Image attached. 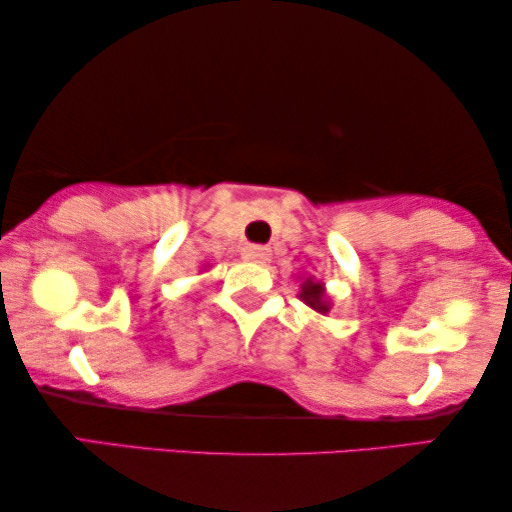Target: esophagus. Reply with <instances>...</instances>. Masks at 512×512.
<instances>
[{
  "label": "esophagus",
  "instance_id": "obj_1",
  "mask_svg": "<svg viewBox=\"0 0 512 512\" xmlns=\"http://www.w3.org/2000/svg\"><path fill=\"white\" fill-rule=\"evenodd\" d=\"M241 255H243V260H248V262L264 264L269 260V248H264V245H245Z\"/></svg>",
  "mask_w": 512,
  "mask_h": 512
}]
</instances>
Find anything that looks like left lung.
I'll list each match as a JSON object with an SVG mask.
<instances>
[{
	"label": "left lung",
	"instance_id": "1",
	"mask_svg": "<svg viewBox=\"0 0 512 512\" xmlns=\"http://www.w3.org/2000/svg\"><path fill=\"white\" fill-rule=\"evenodd\" d=\"M297 297H300L307 307H312L314 312H319L323 316L331 312V307H333L331 297L326 295V286H323L321 281H314V276L304 278L302 286H300V295Z\"/></svg>",
	"mask_w": 512,
	"mask_h": 512
}]
</instances>
